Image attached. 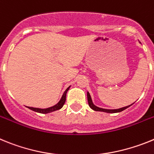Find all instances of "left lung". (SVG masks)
Masks as SVG:
<instances>
[{
	"label": "left lung",
	"instance_id": "obj_1",
	"mask_svg": "<svg viewBox=\"0 0 154 154\" xmlns=\"http://www.w3.org/2000/svg\"><path fill=\"white\" fill-rule=\"evenodd\" d=\"M87 95H88V105L90 106L91 109H92L94 111H97V112H107V113H117V112H122L123 110L126 109L127 108H129L130 107L131 105H130L129 106H125L123 107V108H121V109H101V108H99V107H97L95 105H94L93 102H92V100H91V97L90 94L89 92L87 93Z\"/></svg>",
	"mask_w": 154,
	"mask_h": 154
}]
</instances>
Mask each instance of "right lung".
<instances>
[{"instance_id":"add662e5","label":"right lung","mask_w":154,"mask_h":154,"mask_svg":"<svg viewBox=\"0 0 154 154\" xmlns=\"http://www.w3.org/2000/svg\"><path fill=\"white\" fill-rule=\"evenodd\" d=\"M69 88H70V86L66 88V90L64 91L62 97H61V99L60 100V101L57 103V105H53V106L50 107V108H47V109H38V108H32V107H27V108H29L31 110L34 111V112H38V113H42V114H47V113H49V112H53L54 111L59 110V109H60L63 106L64 103L66 101V93H67Z\"/></svg>"}]
</instances>
